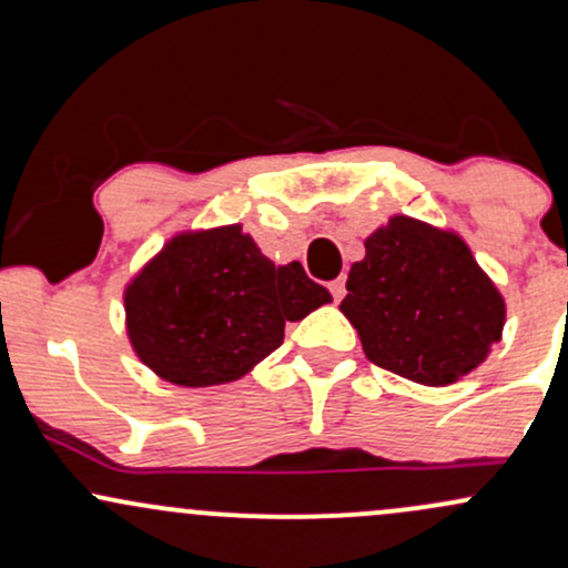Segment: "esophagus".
Segmentation results:
<instances>
[{"label":"esophagus","mask_w":568,"mask_h":568,"mask_svg":"<svg viewBox=\"0 0 568 568\" xmlns=\"http://www.w3.org/2000/svg\"><path fill=\"white\" fill-rule=\"evenodd\" d=\"M328 291L331 296H334V302H342L344 293H347V288H344V277H336L334 283H328Z\"/></svg>","instance_id":"34e87169"}]
</instances>
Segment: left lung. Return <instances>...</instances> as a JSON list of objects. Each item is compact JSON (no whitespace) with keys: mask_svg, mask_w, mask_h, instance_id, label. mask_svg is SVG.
Listing matches in <instances>:
<instances>
[{"mask_svg":"<svg viewBox=\"0 0 568 568\" xmlns=\"http://www.w3.org/2000/svg\"><path fill=\"white\" fill-rule=\"evenodd\" d=\"M342 312L371 363L443 387L499 342L505 302L465 240L408 216L389 219L352 264Z\"/></svg>","mask_w":568,"mask_h":568,"instance_id":"left-lung-1","label":"left lung"}]
</instances>
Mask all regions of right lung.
I'll return each mask as SVG.
<instances>
[{
	"label": "right lung",
	"instance_id": "add662e5",
	"mask_svg": "<svg viewBox=\"0 0 568 568\" xmlns=\"http://www.w3.org/2000/svg\"><path fill=\"white\" fill-rule=\"evenodd\" d=\"M331 293L304 266H275L243 226L173 237L125 291L128 336L154 374L181 387L234 382L283 344Z\"/></svg>",
	"mask_w": 568,
	"mask_h": 568
}]
</instances>
